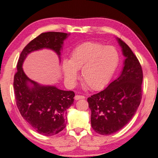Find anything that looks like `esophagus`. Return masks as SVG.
Listing matches in <instances>:
<instances>
[{
  "label": "esophagus",
  "instance_id": "34e87169",
  "mask_svg": "<svg viewBox=\"0 0 158 158\" xmlns=\"http://www.w3.org/2000/svg\"><path fill=\"white\" fill-rule=\"evenodd\" d=\"M85 96H80V95H76L75 96V100H81V99H84Z\"/></svg>",
  "mask_w": 158,
  "mask_h": 158
}]
</instances>
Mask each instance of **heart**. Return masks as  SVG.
<instances>
[{
  "instance_id": "b5f03b06",
  "label": "heart",
  "mask_w": 158,
  "mask_h": 158,
  "mask_svg": "<svg viewBox=\"0 0 158 158\" xmlns=\"http://www.w3.org/2000/svg\"><path fill=\"white\" fill-rule=\"evenodd\" d=\"M119 56L113 46L96 42H85L77 45L64 60L62 71L70 84L78 78L77 70H81L82 80L92 89L104 88L111 79L118 66Z\"/></svg>"
}]
</instances>
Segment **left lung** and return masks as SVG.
I'll use <instances>...</instances> for the list:
<instances>
[{"mask_svg":"<svg viewBox=\"0 0 158 158\" xmlns=\"http://www.w3.org/2000/svg\"><path fill=\"white\" fill-rule=\"evenodd\" d=\"M117 40L126 57L122 73L106 88L88 98L92 127L102 135L123 128L135 115L142 99L141 65L128 45Z\"/></svg>","mask_w":158,"mask_h":158,"instance_id":"8db88e82","label":"left lung"}]
</instances>
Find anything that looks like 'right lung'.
Listing matches in <instances>:
<instances>
[{
    "label": "right lung",
    "instance_id": "obj_1",
    "mask_svg": "<svg viewBox=\"0 0 158 158\" xmlns=\"http://www.w3.org/2000/svg\"><path fill=\"white\" fill-rule=\"evenodd\" d=\"M69 35L58 32L41 33L22 50L14 75L13 88L20 114L36 132L45 136L55 135L64 129L66 110L73 104L75 93L39 84L26 76L22 64L30 53L43 48L54 51L60 59L64 41Z\"/></svg>",
    "mask_w": 158,
    "mask_h": 158
}]
</instances>
